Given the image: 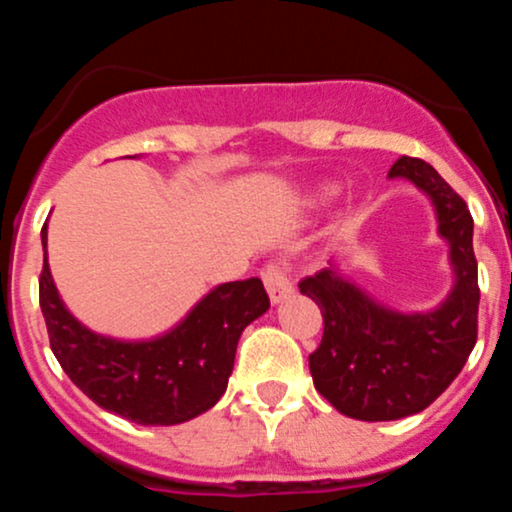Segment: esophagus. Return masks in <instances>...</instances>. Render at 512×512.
Listing matches in <instances>:
<instances>
[{"mask_svg":"<svg viewBox=\"0 0 512 512\" xmlns=\"http://www.w3.org/2000/svg\"><path fill=\"white\" fill-rule=\"evenodd\" d=\"M262 281H264V286H267V293H269V298H272L274 305L286 301V298L293 293L291 276H289V272H286L284 264H279V262L267 264V267L262 269Z\"/></svg>","mask_w":512,"mask_h":512,"instance_id":"esophagus-1","label":"esophagus"}]
</instances>
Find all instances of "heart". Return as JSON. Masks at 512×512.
<instances>
[{"label":"heart","instance_id":"b5f03b06","mask_svg":"<svg viewBox=\"0 0 512 512\" xmlns=\"http://www.w3.org/2000/svg\"><path fill=\"white\" fill-rule=\"evenodd\" d=\"M327 197H332V187H325V190H320L315 195V202H325Z\"/></svg>","mask_w":512,"mask_h":512}]
</instances>
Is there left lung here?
I'll use <instances>...</instances> for the list:
<instances>
[{
  "label": "left lung",
  "instance_id": "1",
  "mask_svg": "<svg viewBox=\"0 0 512 512\" xmlns=\"http://www.w3.org/2000/svg\"><path fill=\"white\" fill-rule=\"evenodd\" d=\"M387 175L411 180L433 202L455 284L436 310L411 315L373 301L332 262L298 284L325 320L322 342L308 358L315 390L358 421L424 411L460 375L477 344L479 284L467 204L421 158H397Z\"/></svg>",
  "mask_w": 512,
  "mask_h": 512
}]
</instances>
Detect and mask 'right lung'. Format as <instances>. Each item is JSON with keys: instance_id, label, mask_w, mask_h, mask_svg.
Instances as JSON below:
<instances>
[{"instance_id": "obj_1", "label": "right lung", "mask_w": 512, "mask_h": 512, "mask_svg": "<svg viewBox=\"0 0 512 512\" xmlns=\"http://www.w3.org/2000/svg\"><path fill=\"white\" fill-rule=\"evenodd\" d=\"M40 238V310L50 349L88 399L142 426L182 424L219 402L233 373L240 334L269 310L260 279L216 286L170 332L122 342L91 332L69 313L50 274L48 223Z\"/></svg>"}]
</instances>
